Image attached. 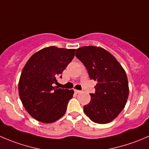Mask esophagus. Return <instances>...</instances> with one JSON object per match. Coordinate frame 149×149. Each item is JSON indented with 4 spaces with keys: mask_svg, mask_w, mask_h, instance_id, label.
I'll use <instances>...</instances> for the list:
<instances>
[{
    "mask_svg": "<svg viewBox=\"0 0 149 149\" xmlns=\"http://www.w3.org/2000/svg\"><path fill=\"white\" fill-rule=\"evenodd\" d=\"M74 92H75V93H76V94L81 93V91H79V90H77V89H74Z\"/></svg>",
    "mask_w": 149,
    "mask_h": 149,
    "instance_id": "esophagus-1",
    "label": "esophagus"
}]
</instances>
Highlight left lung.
Here are the masks:
<instances>
[{
    "label": "left lung",
    "instance_id": "left-lung-1",
    "mask_svg": "<svg viewBox=\"0 0 149 149\" xmlns=\"http://www.w3.org/2000/svg\"><path fill=\"white\" fill-rule=\"evenodd\" d=\"M76 56L83 63L90 79L96 81L95 93L84 106L85 114L97 124H107L116 119L124 109L129 96L126 72L107 50L88 46L76 49Z\"/></svg>",
    "mask_w": 149,
    "mask_h": 149
}]
</instances>
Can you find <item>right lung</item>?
<instances>
[{
    "label": "right lung",
    "instance_id": "add662e5",
    "mask_svg": "<svg viewBox=\"0 0 149 149\" xmlns=\"http://www.w3.org/2000/svg\"><path fill=\"white\" fill-rule=\"evenodd\" d=\"M76 49L49 47L30 57L19 81L20 100L29 114L43 123L56 122L65 113L73 89L54 86L75 56Z\"/></svg>",
    "mask_w": 149,
    "mask_h": 149
}]
</instances>
